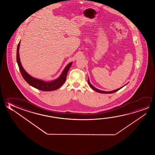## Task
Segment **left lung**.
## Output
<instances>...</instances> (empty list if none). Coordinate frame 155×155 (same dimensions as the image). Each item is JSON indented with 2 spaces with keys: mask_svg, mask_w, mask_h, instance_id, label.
<instances>
[{
  "mask_svg": "<svg viewBox=\"0 0 155 155\" xmlns=\"http://www.w3.org/2000/svg\"><path fill=\"white\" fill-rule=\"evenodd\" d=\"M88 84H89L90 86L91 87V88L92 89H93L94 90V91H96L98 92H99V93H101V94H112V93H114L115 92L117 91H118L119 90H120V89H122L123 87H124V86H125L127 84H125V85L124 86H122L121 87H120L119 89H116V90H113V91H102V90H100L99 89H97L94 86H93L91 84V83L90 82V80H89V78H88Z\"/></svg>",
  "mask_w": 155,
  "mask_h": 155,
  "instance_id": "1",
  "label": "left lung"
}]
</instances>
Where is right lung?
<instances>
[{"label":"right lung","instance_id":"add662e5","mask_svg":"<svg viewBox=\"0 0 155 155\" xmlns=\"http://www.w3.org/2000/svg\"><path fill=\"white\" fill-rule=\"evenodd\" d=\"M20 44H21V41L18 43L17 49V61L19 68V70L21 71V74L24 79L25 80V81L28 84H30L31 86H33V87L41 91H54L58 89L59 87H60L66 81V75L69 69L70 68V67L72 64V62H70V63L68 64L65 66L63 71H62L60 76L54 80L51 81H44L41 79L36 78L30 76L23 68V66L21 64L20 57H19V53Z\"/></svg>","mask_w":155,"mask_h":155}]
</instances>
